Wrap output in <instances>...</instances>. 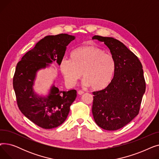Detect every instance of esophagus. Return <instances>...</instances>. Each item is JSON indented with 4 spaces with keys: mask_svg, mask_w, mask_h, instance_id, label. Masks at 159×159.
I'll return each mask as SVG.
<instances>
[{
    "mask_svg": "<svg viewBox=\"0 0 159 159\" xmlns=\"http://www.w3.org/2000/svg\"><path fill=\"white\" fill-rule=\"evenodd\" d=\"M78 94H79V95H82V94H84V91H81V90H79V91H78Z\"/></svg>",
    "mask_w": 159,
    "mask_h": 159,
    "instance_id": "esophagus-1",
    "label": "esophagus"
}]
</instances>
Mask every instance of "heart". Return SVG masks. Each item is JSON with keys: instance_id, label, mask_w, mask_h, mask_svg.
Returning <instances> with one entry per match:
<instances>
[{"instance_id": "obj_1", "label": "heart", "mask_w": 159, "mask_h": 159, "mask_svg": "<svg viewBox=\"0 0 159 159\" xmlns=\"http://www.w3.org/2000/svg\"><path fill=\"white\" fill-rule=\"evenodd\" d=\"M60 68L68 86H74L83 75V85L101 90L111 82L115 71V61L111 55L104 53L100 48L85 46L74 49L71 59H62Z\"/></svg>"}]
</instances>
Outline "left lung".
<instances>
[{
	"label": "left lung",
	"instance_id": "8db88e82",
	"mask_svg": "<svg viewBox=\"0 0 159 159\" xmlns=\"http://www.w3.org/2000/svg\"><path fill=\"white\" fill-rule=\"evenodd\" d=\"M110 49L115 61L113 77L105 89L93 92L95 122L104 129L115 131L126 126L139 114L146 83L138 57L120 41L95 35Z\"/></svg>",
	"mask_w": 159,
	"mask_h": 159
}]
</instances>
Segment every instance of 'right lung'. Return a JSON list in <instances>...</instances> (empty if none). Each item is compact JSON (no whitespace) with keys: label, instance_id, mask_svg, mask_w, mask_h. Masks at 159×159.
I'll list each match as a JSON object with an SVG mask.
<instances>
[{"label":"right lung","instance_id":"obj_1","mask_svg":"<svg viewBox=\"0 0 159 159\" xmlns=\"http://www.w3.org/2000/svg\"><path fill=\"white\" fill-rule=\"evenodd\" d=\"M75 39L68 34L48 35L25 54L16 65L13 84L19 110L29 120L44 129L59 126L67 119L77 97L75 89L61 91L54 84L46 95L35 91L37 73L57 62L60 66L66 47Z\"/></svg>","mask_w":159,"mask_h":159}]
</instances>
